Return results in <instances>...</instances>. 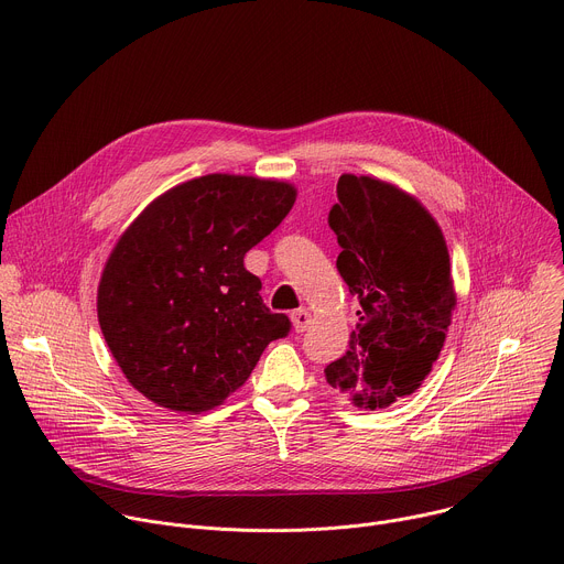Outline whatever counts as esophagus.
<instances>
[{"mask_svg": "<svg viewBox=\"0 0 564 564\" xmlns=\"http://www.w3.org/2000/svg\"><path fill=\"white\" fill-rule=\"evenodd\" d=\"M290 318H292V326H294L296 333H305L307 326H310V321H312L310 312L303 310V307H301V310H294V312L290 314Z\"/></svg>", "mask_w": 564, "mask_h": 564, "instance_id": "1", "label": "esophagus"}]
</instances>
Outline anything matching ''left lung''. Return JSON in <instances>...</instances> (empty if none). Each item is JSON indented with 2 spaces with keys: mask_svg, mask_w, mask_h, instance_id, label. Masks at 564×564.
<instances>
[{
  "mask_svg": "<svg viewBox=\"0 0 564 564\" xmlns=\"http://www.w3.org/2000/svg\"><path fill=\"white\" fill-rule=\"evenodd\" d=\"M328 214L341 254L337 270L361 303L357 330L326 381L350 404L388 409L413 394L437 361L457 294L442 227L409 192L344 174Z\"/></svg>",
  "mask_w": 564,
  "mask_h": 564,
  "instance_id": "8db88e82",
  "label": "left lung"
}]
</instances>
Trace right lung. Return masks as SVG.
Segmentation results:
<instances>
[{
	"label": "right lung",
	"mask_w": 564,
	"mask_h": 564,
	"mask_svg": "<svg viewBox=\"0 0 564 564\" xmlns=\"http://www.w3.org/2000/svg\"><path fill=\"white\" fill-rule=\"evenodd\" d=\"M296 187L207 174L153 198L120 234L98 285V321L127 381L155 406L198 415L248 381L272 314L246 254L288 216Z\"/></svg>",
	"instance_id": "add662e5"
}]
</instances>
